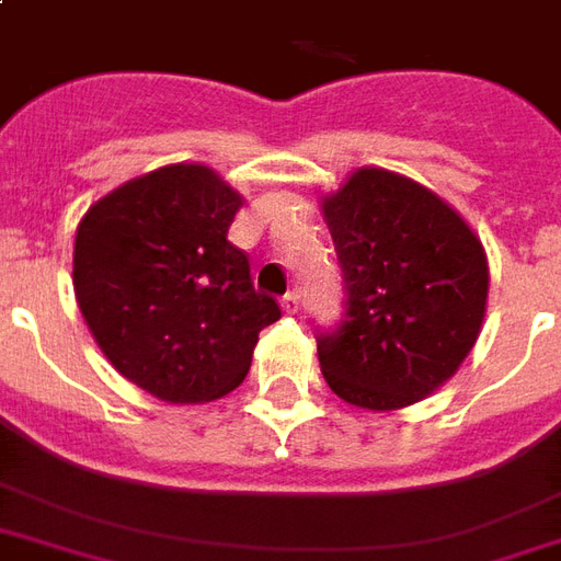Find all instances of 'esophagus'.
Here are the masks:
<instances>
[{"mask_svg":"<svg viewBox=\"0 0 561 561\" xmlns=\"http://www.w3.org/2000/svg\"><path fill=\"white\" fill-rule=\"evenodd\" d=\"M280 307H284L289 316H296L298 310H301V296H298V293H286V296L280 298Z\"/></svg>","mask_w":561,"mask_h":561,"instance_id":"esophagus-1","label":"esophagus"}]
</instances>
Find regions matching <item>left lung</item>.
Here are the masks:
<instances>
[{
    "label": "left lung",
    "mask_w": 561,
    "mask_h": 561,
    "mask_svg": "<svg viewBox=\"0 0 561 561\" xmlns=\"http://www.w3.org/2000/svg\"><path fill=\"white\" fill-rule=\"evenodd\" d=\"M322 209L345 289L340 325L316 334L322 376L348 405H414L479 336L485 248L435 192L385 168H357Z\"/></svg>",
    "instance_id": "left-lung-1"
}]
</instances>
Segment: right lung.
<instances>
[{"instance_id":"right-lung-1","label":"right lung","mask_w":561,"mask_h":561,"mask_svg":"<svg viewBox=\"0 0 561 561\" xmlns=\"http://www.w3.org/2000/svg\"><path fill=\"white\" fill-rule=\"evenodd\" d=\"M239 206L213 168L180 162L117 185L79 221V310L117 373L162 402L236 390L260 331L280 319L227 242Z\"/></svg>"}]
</instances>
